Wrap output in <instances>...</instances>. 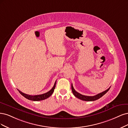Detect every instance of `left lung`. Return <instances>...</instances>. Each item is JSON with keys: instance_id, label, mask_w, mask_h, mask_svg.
<instances>
[{"instance_id": "1", "label": "left lung", "mask_w": 128, "mask_h": 128, "mask_svg": "<svg viewBox=\"0 0 128 128\" xmlns=\"http://www.w3.org/2000/svg\"><path fill=\"white\" fill-rule=\"evenodd\" d=\"M71 88H72V92L73 94L75 96V97H76V98L80 99L81 100H84V101H94V100H98L99 98H101L102 96H104V94L108 92L109 89H110V87L107 90H106L105 91L103 92L100 94H98L95 96H85V95H83V94H81L80 93L78 92H76L75 89H74L73 85L72 84L71 85Z\"/></svg>"}]
</instances>
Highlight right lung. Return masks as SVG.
<instances>
[{
  "mask_svg": "<svg viewBox=\"0 0 128 128\" xmlns=\"http://www.w3.org/2000/svg\"><path fill=\"white\" fill-rule=\"evenodd\" d=\"M56 81L55 82V84L54 85L52 89L49 90V91L46 93H44V94H39V95H34V96H32V95H29V94H24L22 92H21L20 90H18L19 92L22 94L23 96H24L25 98L28 100H31L33 101H40V100H46L47 98L50 97L54 91V89L55 88V86H56Z\"/></svg>",
  "mask_w": 128,
  "mask_h": 128,
  "instance_id": "obj_1",
  "label": "right lung"
}]
</instances>
